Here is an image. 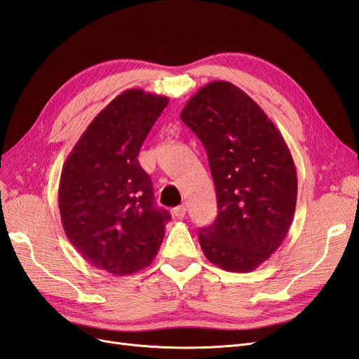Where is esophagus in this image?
Returning a JSON list of instances; mask_svg holds the SVG:
<instances>
[{"mask_svg":"<svg viewBox=\"0 0 359 359\" xmlns=\"http://www.w3.org/2000/svg\"><path fill=\"white\" fill-rule=\"evenodd\" d=\"M186 212H187V208L184 205H180V206H177V208H173V215H175L180 220L186 217Z\"/></svg>","mask_w":359,"mask_h":359,"instance_id":"34e87169","label":"esophagus"}]
</instances>
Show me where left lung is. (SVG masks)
Returning <instances> with one entry per match:
<instances>
[{
	"instance_id": "obj_1",
	"label": "left lung",
	"mask_w": 359,
	"mask_h": 359,
	"mask_svg": "<svg viewBox=\"0 0 359 359\" xmlns=\"http://www.w3.org/2000/svg\"><path fill=\"white\" fill-rule=\"evenodd\" d=\"M208 156L217 194L211 226L199 231L206 259L250 273L286 238L297 206V169L283 136L260 106L231 82L212 81L181 112Z\"/></svg>"
}]
</instances>
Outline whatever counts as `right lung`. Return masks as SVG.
<instances>
[{
	"instance_id": "add662e5",
	"label": "right lung",
	"mask_w": 359,
	"mask_h": 359,
	"mask_svg": "<svg viewBox=\"0 0 359 359\" xmlns=\"http://www.w3.org/2000/svg\"><path fill=\"white\" fill-rule=\"evenodd\" d=\"M168 97L127 90L86 127L62 166L58 205L64 232L93 266L128 276L156 257L170 220L154 203L137 156Z\"/></svg>"
}]
</instances>
